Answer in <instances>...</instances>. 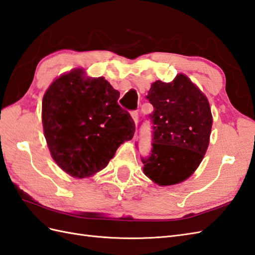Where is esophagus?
Masks as SVG:
<instances>
[{"label":"esophagus","instance_id":"34e87169","mask_svg":"<svg viewBox=\"0 0 255 255\" xmlns=\"http://www.w3.org/2000/svg\"><path fill=\"white\" fill-rule=\"evenodd\" d=\"M131 117H132V120H133L134 124L138 123V120H139V113H138V111H131Z\"/></svg>","mask_w":255,"mask_h":255}]
</instances>
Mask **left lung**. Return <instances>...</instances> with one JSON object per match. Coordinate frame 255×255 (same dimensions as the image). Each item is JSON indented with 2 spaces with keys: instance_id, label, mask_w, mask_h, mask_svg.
I'll list each match as a JSON object with an SVG mask.
<instances>
[{
  "instance_id": "1",
  "label": "left lung",
  "mask_w": 255,
  "mask_h": 255,
  "mask_svg": "<svg viewBox=\"0 0 255 255\" xmlns=\"http://www.w3.org/2000/svg\"><path fill=\"white\" fill-rule=\"evenodd\" d=\"M146 99L154 111L152 148L141 157L146 177L159 185L186 180L197 169L209 145L212 127L208 99L184 74L172 83L156 81Z\"/></svg>"
}]
</instances>
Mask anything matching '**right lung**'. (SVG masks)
<instances>
[{
    "mask_svg": "<svg viewBox=\"0 0 255 255\" xmlns=\"http://www.w3.org/2000/svg\"><path fill=\"white\" fill-rule=\"evenodd\" d=\"M119 98L103 77L85 78L80 69L50 85L42 122L50 154L63 171L75 178L93 175L107 167L122 143L132 139L134 122Z\"/></svg>",
    "mask_w": 255,
    "mask_h": 255,
    "instance_id": "right-lung-1",
    "label": "right lung"
}]
</instances>
